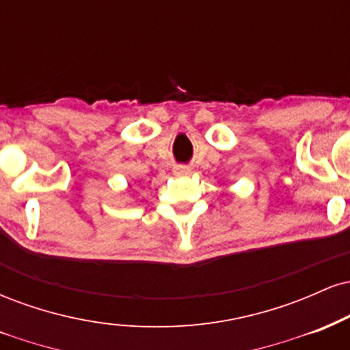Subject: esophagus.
<instances>
[{
  "mask_svg": "<svg viewBox=\"0 0 350 350\" xmlns=\"http://www.w3.org/2000/svg\"><path fill=\"white\" fill-rule=\"evenodd\" d=\"M172 171H174L176 176H186V174H189V172H191L192 170H191V167H187V166H176Z\"/></svg>",
  "mask_w": 350,
  "mask_h": 350,
  "instance_id": "esophagus-1",
  "label": "esophagus"
}]
</instances>
